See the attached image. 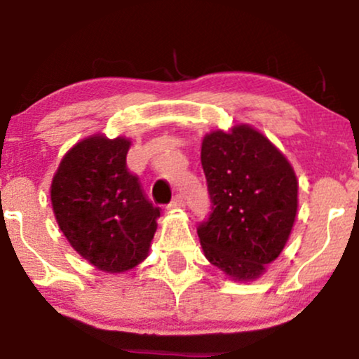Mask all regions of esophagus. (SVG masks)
<instances>
[{"label":"esophagus","instance_id":"34e87169","mask_svg":"<svg viewBox=\"0 0 359 359\" xmlns=\"http://www.w3.org/2000/svg\"><path fill=\"white\" fill-rule=\"evenodd\" d=\"M185 207V198L182 195H175L174 198H172V202L169 203V208H184Z\"/></svg>","mask_w":359,"mask_h":359}]
</instances>
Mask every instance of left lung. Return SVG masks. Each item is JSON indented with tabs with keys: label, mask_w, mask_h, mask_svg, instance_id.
<instances>
[{
	"label": "left lung",
	"mask_w": 359,
	"mask_h": 359,
	"mask_svg": "<svg viewBox=\"0 0 359 359\" xmlns=\"http://www.w3.org/2000/svg\"><path fill=\"white\" fill-rule=\"evenodd\" d=\"M212 212L197 233L205 257L235 280H252L280 255L297 215L299 182L283 152L248 124L203 137Z\"/></svg>",
	"instance_id": "left-lung-1"
}]
</instances>
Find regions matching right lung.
<instances>
[{"mask_svg": "<svg viewBox=\"0 0 359 359\" xmlns=\"http://www.w3.org/2000/svg\"><path fill=\"white\" fill-rule=\"evenodd\" d=\"M131 142L95 135L62 159L50 187L54 215L72 248L100 271L124 272L146 259L161 212L126 165Z\"/></svg>", "mask_w": 359, "mask_h": 359, "instance_id": "1", "label": "right lung"}]
</instances>
